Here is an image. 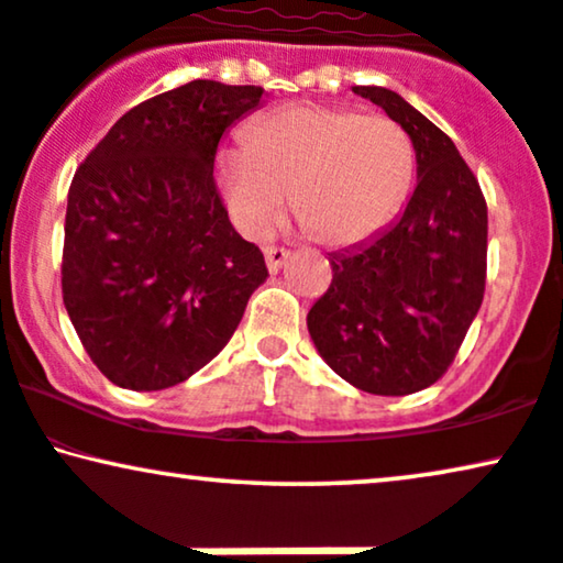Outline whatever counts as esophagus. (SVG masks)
I'll return each mask as SVG.
<instances>
[{
	"mask_svg": "<svg viewBox=\"0 0 563 563\" xmlns=\"http://www.w3.org/2000/svg\"><path fill=\"white\" fill-rule=\"evenodd\" d=\"M264 255H266V266H268V272H279V268L284 266V261L289 258V251H287V247L266 245V247H264Z\"/></svg>",
	"mask_w": 563,
	"mask_h": 563,
	"instance_id": "1",
	"label": "esophagus"
}]
</instances>
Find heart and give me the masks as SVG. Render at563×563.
<instances>
[{
    "instance_id": "b5f03b06",
    "label": "heart",
    "mask_w": 563,
    "mask_h": 563,
    "mask_svg": "<svg viewBox=\"0 0 563 563\" xmlns=\"http://www.w3.org/2000/svg\"><path fill=\"white\" fill-rule=\"evenodd\" d=\"M413 178V144L388 115L291 103L245 131V150L217 159L230 217L247 235L291 211L318 243L352 247L388 228Z\"/></svg>"
}]
</instances>
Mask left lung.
<instances>
[{
  "mask_svg": "<svg viewBox=\"0 0 563 563\" xmlns=\"http://www.w3.org/2000/svg\"><path fill=\"white\" fill-rule=\"evenodd\" d=\"M411 136L416 188L369 243L331 253L333 279L308 312L328 367L375 396L434 385L484 302L486 199L452 139L388 87L356 85Z\"/></svg>",
  "mask_w": 563,
  "mask_h": 563,
  "instance_id": "obj_1",
  "label": "left lung"
}]
</instances>
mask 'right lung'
Masks as SVG:
<instances>
[{"label":"right lung","mask_w":563,"mask_h":563,"mask_svg":"<svg viewBox=\"0 0 563 563\" xmlns=\"http://www.w3.org/2000/svg\"><path fill=\"white\" fill-rule=\"evenodd\" d=\"M264 87L194 79L123 113L69 186L62 291L103 375L163 390L209 364L266 282L214 186L219 139Z\"/></svg>","instance_id":"1"}]
</instances>
